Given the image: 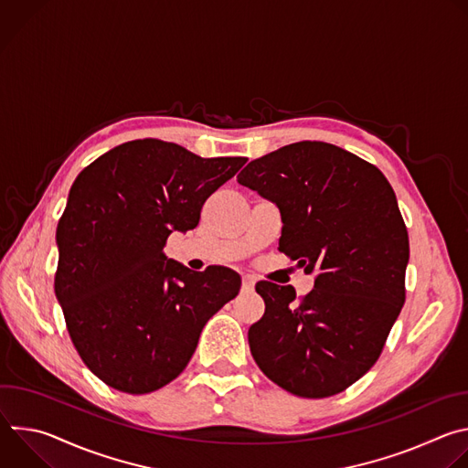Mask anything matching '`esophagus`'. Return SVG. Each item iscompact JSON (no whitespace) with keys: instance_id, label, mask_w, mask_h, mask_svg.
<instances>
[{"instance_id":"1","label":"esophagus","mask_w":468,"mask_h":468,"mask_svg":"<svg viewBox=\"0 0 468 468\" xmlns=\"http://www.w3.org/2000/svg\"><path fill=\"white\" fill-rule=\"evenodd\" d=\"M253 285H255V282H253L250 276H244V278H242V291H244V292H251V291H253Z\"/></svg>"}]
</instances>
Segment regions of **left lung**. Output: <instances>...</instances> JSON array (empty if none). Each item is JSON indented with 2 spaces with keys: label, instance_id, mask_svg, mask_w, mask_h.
Returning <instances> with one entry per match:
<instances>
[{
  "label": "left lung",
  "instance_id": "obj_1",
  "mask_svg": "<svg viewBox=\"0 0 468 468\" xmlns=\"http://www.w3.org/2000/svg\"><path fill=\"white\" fill-rule=\"evenodd\" d=\"M237 181L278 206L280 251L316 274L302 300L291 285H255L257 367L302 398L343 392L378 361L406 302L410 239L392 186L374 165L316 141L251 161Z\"/></svg>",
  "mask_w": 468,
  "mask_h": 468
}]
</instances>
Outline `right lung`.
<instances>
[{
    "label": "right lung",
    "instance_id": "right-lung-1",
    "mask_svg": "<svg viewBox=\"0 0 468 468\" xmlns=\"http://www.w3.org/2000/svg\"><path fill=\"white\" fill-rule=\"evenodd\" d=\"M246 157L204 159L131 141L74 181L57 226L55 294L83 363L109 387L146 394L176 379L207 320L240 289L226 266L192 272L163 253Z\"/></svg>",
    "mask_w": 468,
    "mask_h": 468
}]
</instances>
